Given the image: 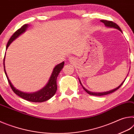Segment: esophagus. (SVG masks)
<instances>
[{"label": "esophagus", "mask_w": 134, "mask_h": 134, "mask_svg": "<svg viewBox=\"0 0 134 134\" xmlns=\"http://www.w3.org/2000/svg\"><path fill=\"white\" fill-rule=\"evenodd\" d=\"M69 60L70 61V62H71V63H73L74 62H75V60H74V58H72V57H70L69 58Z\"/></svg>", "instance_id": "34e87169"}]
</instances>
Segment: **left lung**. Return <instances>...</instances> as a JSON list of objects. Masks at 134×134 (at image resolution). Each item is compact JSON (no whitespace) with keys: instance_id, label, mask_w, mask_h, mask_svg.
Returning a JSON list of instances; mask_svg holds the SVG:
<instances>
[{"instance_id":"left-lung-1","label":"left lung","mask_w":134,"mask_h":134,"mask_svg":"<svg viewBox=\"0 0 134 134\" xmlns=\"http://www.w3.org/2000/svg\"><path fill=\"white\" fill-rule=\"evenodd\" d=\"M102 22H103V23L105 24V25L108 27V28H115V29H118L119 31H120L122 33V31L121 29V28H119V26L117 24H116L115 23H114V22H113L112 21H106V20H102V21H100ZM128 76V75H127ZM126 78L125 79V80L122 81V83L118 87H117L116 88H115V89H113V90H109V91H108V92H92L91 91H89V90H88L87 89H86V88L84 87V86L82 85V84H81V81H80V79L79 78V81H80V85H81V86H82L83 89L85 90V91L88 94H89L90 95H93V96H103V95H106V94H110V93H112L114 92L115 91H116V90H117L118 89H119V88L121 87V86L122 85V84L124 83V82L125 81V80Z\"/></svg>"}]
</instances>
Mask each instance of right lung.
<instances>
[{
    "label": "right lung",
    "mask_w": 134,
    "mask_h": 134,
    "mask_svg": "<svg viewBox=\"0 0 134 134\" xmlns=\"http://www.w3.org/2000/svg\"><path fill=\"white\" fill-rule=\"evenodd\" d=\"M28 24H25L21 28L18 29V30L13 34V35L10 37L9 40L7 45H6V49H8V47L9 46V45L15 39H16L19 35H21L26 31V29L28 28ZM5 55H4V57L3 59V66L4 73L6 74V76L8 79V81L9 83L11 88H12L13 92H14L16 94H17L18 96L22 97V98H23L25 100H28L29 102H43L48 100V99L51 98V97L55 94L57 91V78L61 70H62L63 67H64V62L61 63L60 64L57 65L56 66H55V67L54 68L53 72H52L51 75L49 79L48 83H47V85H45L42 89H40V90H38V91L35 92L26 93L22 92L21 90L16 89L12 84V83H11L9 79L7 73H6V72L5 65H4Z\"/></svg>",
    "instance_id": "obj_1"
}]
</instances>
